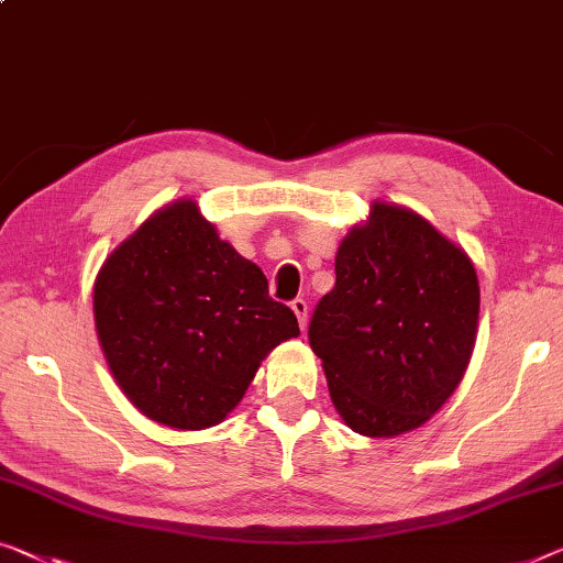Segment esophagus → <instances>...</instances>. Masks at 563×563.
Listing matches in <instances>:
<instances>
[{"instance_id":"obj_1","label":"esophagus","mask_w":563,"mask_h":563,"mask_svg":"<svg viewBox=\"0 0 563 563\" xmlns=\"http://www.w3.org/2000/svg\"><path fill=\"white\" fill-rule=\"evenodd\" d=\"M290 308H292V313H296V318H298L300 331H306V325H308V303H306L303 298H296L290 303Z\"/></svg>"}]
</instances>
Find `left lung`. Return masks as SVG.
I'll return each instance as SVG.
<instances>
[{
    "mask_svg": "<svg viewBox=\"0 0 563 563\" xmlns=\"http://www.w3.org/2000/svg\"><path fill=\"white\" fill-rule=\"evenodd\" d=\"M473 260L415 209L376 199L335 253L310 318L331 401L364 438L422 427L463 382L477 335Z\"/></svg>",
    "mask_w": 563,
    "mask_h": 563,
    "instance_id": "obj_1",
    "label": "left lung"
}]
</instances>
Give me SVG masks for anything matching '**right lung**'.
<instances>
[{
  "label": "right lung",
  "instance_id": "1",
  "mask_svg": "<svg viewBox=\"0 0 563 563\" xmlns=\"http://www.w3.org/2000/svg\"><path fill=\"white\" fill-rule=\"evenodd\" d=\"M100 349L141 415L174 430L220 424L283 341L292 310L195 199H176L113 250L93 285Z\"/></svg>",
  "mask_w": 563,
  "mask_h": 563
}]
</instances>
